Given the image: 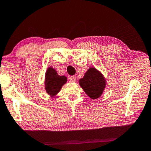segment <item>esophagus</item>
<instances>
[{"label":"esophagus","instance_id":"1","mask_svg":"<svg viewBox=\"0 0 151 151\" xmlns=\"http://www.w3.org/2000/svg\"><path fill=\"white\" fill-rule=\"evenodd\" d=\"M69 79L71 82H75L76 80V78L75 76H71L69 78Z\"/></svg>","mask_w":151,"mask_h":151}]
</instances>
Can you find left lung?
Instances as JSON below:
<instances>
[{"mask_svg": "<svg viewBox=\"0 0 151 151\" xmlns=\"http://www.w3.org/2000/svg\"><path fill=\"white\" fill-rule=\"evenodd\" d=\"M105 80L99 71L90 68L79 80V84L86 94L92 99H96L103 94L105 88Z\"/></svg>", "mask_w": 151, "mask_h": 151, "instance_id": "left-lung-1", "label": "left lung"}]
</instances>
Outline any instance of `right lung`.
<instances>
[{
    "label": "right lung",
    "mask_w": 151,
    "mask_h": 151,
    "mask_svg": "<svg viewBox=\"0 0 151 151\" xmlns=\"http://www.w3.org/2000/svg\"><path fill=\"white\" fill-rule=\"evenodd\" d=\"M67 81L65 76L57 75L55 70L49 68L46 72L45 75V89L48 94L55 96L60 91L61 87Z\"/></svg>",
    "instance_id": "obj_1"
}]
</instances>
